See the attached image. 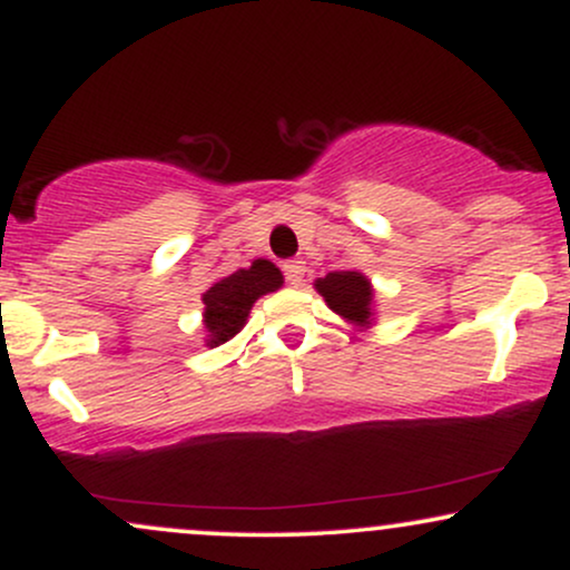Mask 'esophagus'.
Here are the masks:
<instances>
[{"instance_id": "1", "label": "esophagus", "mask_w": 570, "mask_h": 570, "mask_svg": "<svg viewBox=\"0 0 570 570\" xmlns=\"http://www.w3.org/2000/svg\"><path fill=\"white\" fill-rule=\"evenodd\" d=\"M284 276L292 286H299L305 276V263H299V259H289V263H284Z\"/></svg>"}]
</instances>
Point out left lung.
I'll return each mask as SVG.
<instances>
[{
    "instance_id": "left-lung-1",
    "label": "left lung",
    "mask_w": 570,
    "mask_h": 570,
    "mask_svg": "<svg viewBox=\"0 0 570 570\" xmlns=\"http://www.w3.org/2000/svg\"><path fill=\"white\" fill-rule=\"evenodd\" d=\"M316 289L326 299L332 311L348 318L351 324L367 326L372 322V286L367 276L356 271L326 273L316 281Z\"/></svg>"
}]
</instances>
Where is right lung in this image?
<instances>
[{
	"instance_id": "obj_1",
	"label": "right lung",
	"mask_w": 570,
	"mask_h": 570,
	"mask_svg": "<svg viewBox=\"0 0 570 570\" xmlns=\"http://www.w3.org/2000/svg\"><path fill=\"white\" fill-rule=\"evenodd\" d=\"M284 276L267 259H254L252 267H240L233 276L217 281L203 294V324H206V345H222L244 330L248 311L267 292H276Z\"/></svg>"
}]
</instances>
